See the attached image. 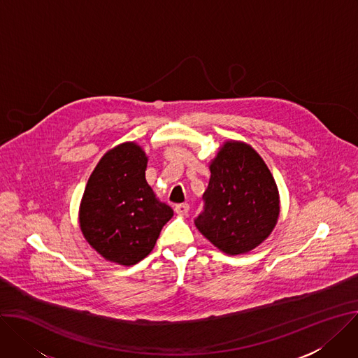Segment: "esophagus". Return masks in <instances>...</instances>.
I'll return each instance as SVG.
<instances>
[{
    "label": "esophagus",
    "mask_w": 358,
    "mask_h": 358,
    "mask_svg": "<svg viewBox=\"0 0 358 358\" xmlns=\"http://www.w3.org/2000/svg\"><path fill=\"white\" fill-rule=\"evenodd\" d=\"M189 211V206L188 204H178L176 206V213L180 215H187Z\"/></svg>",
    "instance_id": "1"
}]
</instances>
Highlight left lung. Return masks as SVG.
Listing matches in <instances>:
<instances>
[{
	"mask_svg": "<svg viewBox=\"0 0 358 358\" xmlns=\"http://www.w3.org/2000/svg\"><path fill=\"white\" fill-rule=\"evenodd\" d=\"M199 231L225 254L248 252L273 231L280 214L275 181L250 145L225 143L210 166Z\"/></svg>",
	"mask_w": 358,
	"mask_h": 358,
	"instance_id": "1",
	"label": "left lung"
}]
</instances>
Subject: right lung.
<instances>
[{
	"mask_svg": "<svg viewBox=\"0 0 358 358\" xmlns=\"http://www.w3.org/2000/svg\"><path fill=\"white\" fill-rule=\"evenodd\" d=\"M147 157L134 143L110 150L92 171L80 207V227L106 259L133 266L155 245L174 211L145 180Z\"/></svg>",
	"mask_w": 358,
	"mask_h": 358,
	"instance_id": "right-lung-1",
	"label": "right lung"
}]
</instances>
